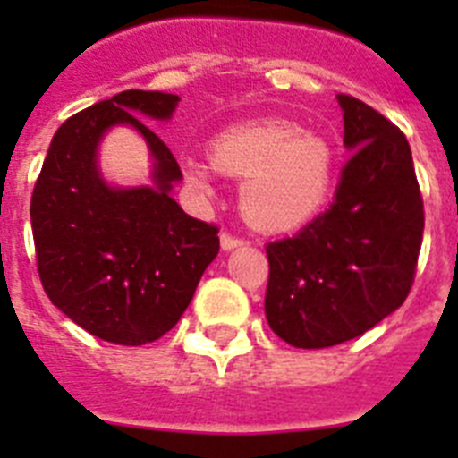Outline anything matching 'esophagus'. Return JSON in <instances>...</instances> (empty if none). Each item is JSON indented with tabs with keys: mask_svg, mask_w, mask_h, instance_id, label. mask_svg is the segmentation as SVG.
<instances>
[{
	"mask_svg": "<svg viewBox=\"0 0 458 458\" xmlns=\"http://www.w3.org/2000/svg\"><path fill=\"white\" fill-rule=\"evenodd\" d=\"M242 238H238V236H232V233L229 232H222L220 233V245H222V250H225V252H229V250H233V248H241L242 245Z\"/></svg>",
	"mask_w": 458,
	"mask_h": 458,
	"instance_id": "esophagus-1",
	"label": "esophagus"
}]
</instances>
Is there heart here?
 <instances>
[{"mask_svg": "<svg viewBox=\"0 0 458 458\" xmlns=\"http://www.w3.org/2000/svg\"><path fill=\"white\" fill-rule=\"evenodd\" d=\"M217 172L242 181L241 208L257 229L293 232L317 216L333 185V147L289 121H250L213 140ZM197 192H213V169L199 160L185 165Z\"/></svg>", "mask_w": 458, "mask_h": 458, "instance_id": "1", "label": "heart"}]
</instances>
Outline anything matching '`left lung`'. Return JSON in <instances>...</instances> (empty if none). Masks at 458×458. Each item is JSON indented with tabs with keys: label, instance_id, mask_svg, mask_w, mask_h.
<instances>
[{
	"label": "left lung",
	"instance_id": "left-lung-1",
	"mask_svg": "<svg viewBox=\"0 0 458 458\" xmlns=\"http://www.w3.org/2000/svg\"><path fill=\"white\" fill-rule=\"evenodd\" d=\"M344 165L326 213L266 245V318L295 349L360 337L402 307L415 279L424 206L408 140L362 100L339 93Z\"/></svg>",
	"mask_w": 458,
	"mask_h": 458
}]
</instances>
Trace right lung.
<instances>
[{
	"mask_svg": "<svg viewBox=\"0 0 458 458\" xmlns=\"http://www.w3.org/2000/svg\"><path fill=\"white\" fill-rule=\"evenodd\" d=\"M179 96L131 89L82 109L55 132L31 194L40 282L52 305L98 339L141 346L169 333L220 252L217 226L172 199L176 157L140 116L169 121ZM114 124L135 127L152 151L151 186L114 189L98 144Z\"/></svg>",
	"mask_w": 458,
	"mask_h": 458,
	"instance_id": "obj_1",
	"label": "right lung"
}]
</instances>
